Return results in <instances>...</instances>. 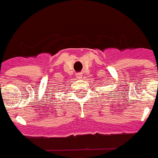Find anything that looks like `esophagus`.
Wrapping results in <instances>:
<instances>
[{
	"label": "esophagus",
	"instance_id": "34e87169",
	"mask_svg": "<svg viewBox=\"0 0 158 158\" xmlns=\"http://www.w3.org/2000/svg\"><path fill=\"white\" fill-rule=\"evenodd\" d=\"M76 77L77 78H79V79H81V78H82V73H77V74H76Z\"/></svg>",
	"mask_w": 158,
	"mask_h": 158
}]
</instances>
